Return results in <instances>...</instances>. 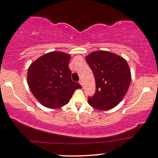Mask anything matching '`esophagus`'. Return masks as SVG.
Here are the masks:
<instances>
[{
	"mask_svg": "<svg viewBox=\"0 0 158 158\" xmlns=\"http://www.w3.org/2000/svg\"><path fill=\"white\" fill-rule=\"evenodd\" d=\"M79 83L81 84L82 86L83 85V82H82V80H80V81H79Z\"/></svg>",
	"mask_w": 158,
	"mask_h": 158,
	"instance_id": "1",
	"label": "esophagus"
}]
</instances>
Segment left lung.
I'll return each mask as SVG.
<instances>
[{
	"label": "left lung",
	"mask_w": 158,
	"mask_h": 158,
	"mask_svg": "<svg viewBox=\"0 0 158 158\" xmlns=\"http://www.w3.org/2000/svg\"><path fill=\"white\" fill-rule=\"evenodd\" d=\"M85 60L96 82L95 93L88 98L89 104L99 110L115 107L124 98L131 81L127 60L108 51L94 52Z\"/></svg>",
	"instance_id": "left-lung-1"
}]
</instances>
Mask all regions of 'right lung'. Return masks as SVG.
Instances as JSON below:
<instances>
[{"mask_svg":"<svg viewBox=\"0 0 158 158\" xmlns=\"http://www.w3.org/2000/svg\"><path fill=\"white\" fill-rule=\"evenodd\" d=\"M71 56L61 52L47 53L31 63L27 83L35 98L46 107L59 108L69 103L74 91L81 88L71 79Z\"/></svg>","mask_w":158,"mask_h":158,"instance_id":"obj_1","label":"right lung"}]
</instances>
